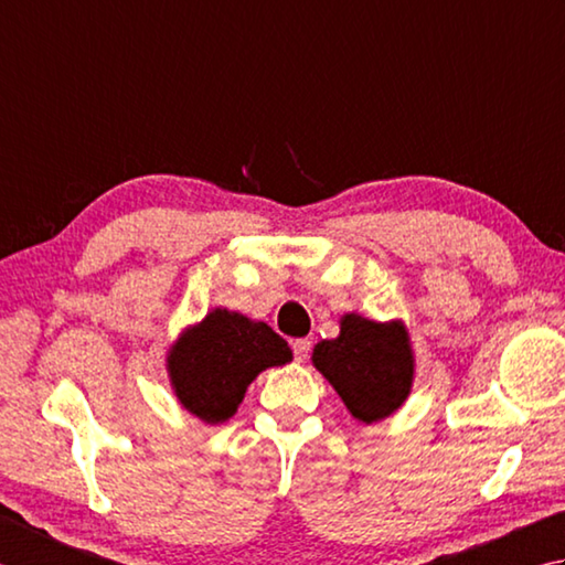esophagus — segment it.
Returning a JSON list of instances; mask_svg holds the SVG:
<instances>
[{
	"instance_id": "1",
	"label": "esophagus",
	"mask_w": 565,
	"mask_h": 565,
	"mask_svg": "<svg viewBox=\"0 0 565 565\" xmlns=\"http://www.w3.org/2000/svg\"><path fill=\"white\" fill-rule=\"evenodd\" d=\"M292 351H295V359L297 361H305L307 355H309V351H312V341H309V339H297V341H292Z\"/></svg>"
}]
</instances>
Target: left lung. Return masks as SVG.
Masks as SVG:
<instances>
[{
  "label": "left lung",
  "instance_id": "obj_1",
  "mask_svg": "<svg viewBox=\"0 0 565 565\" xmlns=\"http://www.w3.org/2000/svg\"><path fill=\"white\" fill-rule=\"evenodd\" d=\"M312 361L353 417L365 424L390 417L409 395L412 351L397 321L377 324L347 315L339 339L317 343Z\"/></svg>",
  "mask_w": 565,
  "mask_h": 565
}]
</instances>
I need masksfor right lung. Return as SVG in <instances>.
Instances as JSON below:
<instances>
[{"mask_svg":"<svg viewBox=\"0 0 565 565\" xmlns=\"http://www.w3.org/2000/svg\"><path fill=\"white\" fill-rule=\"evenodd\" d=\"M287 361L290 347L268 324L214 309L172 347L168 371L182 405L218 424L236 412L260 371Z\"/></svg>","mask_w":565,"mask_h":565,"instance_id":"right-lung-1","label":"right lung"}]
</instances>
